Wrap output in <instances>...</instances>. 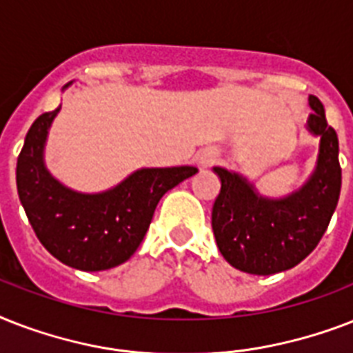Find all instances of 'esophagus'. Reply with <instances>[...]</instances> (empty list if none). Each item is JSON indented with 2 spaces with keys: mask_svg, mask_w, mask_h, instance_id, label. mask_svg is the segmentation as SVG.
<instances>
[{
  "mask_svg": "<svg viewBox=\"0 0 353 353\" xmlns=\"http://www.w3.org/2000/svg\"><path fill=\"white\" fill-rule=\"evenodd\" d=\"M216 159H218V152L214 148H205L201 152H198L196 155V163H198L201 168H207V166L214 165Z\"/></svg>",
  "mask_w": 353,
  "mask_h": 353,
  "instance_id": "1",
  "label": "esophagus"
}]
</instances>
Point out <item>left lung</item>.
<instances>
[{"mask_svg": "<svg viewBox=\"0 0 353 353\" xmlns=\"http://www.w3.org/2000/svg\"><path fill=\"white\" fill-rule=\"evenodd\" d=\"M306 130L319 137L315 168L293 192L269 198L240 172L214 166L221 188L212 207V231L221 256L251 274L295 268L317 247L341 194L339 139L328 126L323 102L310 95Z\"/></svg>", "mask_w": 353, "mask_h": 353, "instance_id": "1", "label": "left lung"}]
</instances>
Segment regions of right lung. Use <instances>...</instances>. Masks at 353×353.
<instances>
[{
    "label": "right lung",
    "mask_w": 353,
    "mask_h": 353,
    "mask_svg": "<svg viewBox=\"0 0 353 353\" xmlns=\"http://www.w3.org/2000/svg\"><path fill=\"white\" fill-rule=\"evenodd\" d=\"M60 108L40 115L27 132L16 166L19 201L41 245L57 260L80 271L112 269L137 251L159 199L198 168H139L102 192L73 190L46 165L47 135Z\"/></svg>",
    "instance_id": "right-lung-1"
}]
</instances>
